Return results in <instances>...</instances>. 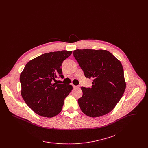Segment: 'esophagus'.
<instances>
[{
  "mask_svg": "<svg viewBox=\"0 0 148 148\" xmlns=\"http://www.w3.org/2000/svg\"><path fill=\"white\" fill-rule=\"evenodd\" d=\"M73 88H74V89H77V88H79V86H75V85H73Z\"/></svg>",
  "mask_w": 148,
  "mask_h": 148,
  "instance_id": "1",
  "label": "esophagus"
}]
</instances>
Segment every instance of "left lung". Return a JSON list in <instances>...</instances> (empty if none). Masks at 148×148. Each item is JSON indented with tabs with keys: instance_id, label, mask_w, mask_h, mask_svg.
Masks as SVG:
<instances>
[{
	"instance_id": "left-lung-1",
	"label": "left lung",
	"mask_w": 148,
	"mask_h": 148,
	"mask_svg": "<svg viewBox=\"0 0 148 148\" xmlns=\"http://www.w3.org/2000/svg\"><path fill=\"white\" fill-rule=\"evenodd\" d=\"M73 53L85 77L93 80L92 88H81L83 96L77 101L82 111L92 118L110 112L126 87L120 62L105 50L77 49Z\"/></svg>"
}]
</instances>
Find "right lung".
Here are the masks:
<instances>
[{
  "label": "right lung",
  "instance_id": "obj_1",
  "mask_svg": "<svg viewBox=\"0 0 148 148\" xmlns=\"http://www.w3.org/2000/svg\"><path fill=\"white\" fill-rule=\"evenodd\" d=\"M71 53V51L66 50L45 53L25 66L20 76L21 96L37 114L51 118L62 111L64 99L73 86L56 84L54 80L64 77L61 66Z\"/></svg>",
  "mask_w": 148,
  "mask_h": 148
}]
</instances>
